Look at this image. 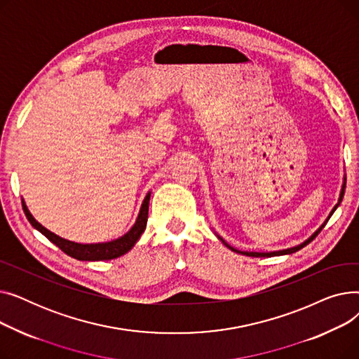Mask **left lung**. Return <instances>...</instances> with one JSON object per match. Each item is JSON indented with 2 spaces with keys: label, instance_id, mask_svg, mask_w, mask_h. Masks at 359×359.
<instances>
[{
  "label": "left lung",
  "instance_id": "8db88e82",
  "mask_svg": "<svg viewBox=\"0 0 359 359\" xmlns=\"http://www.w3.org/2000/svg\"><path fill=\"white\" fill-rule=\"evenodd\" d=\"M345 187H346V182H344V186H342V192H341V196H339V202H337V205L334 206V208H333V211L330 212V215L327 217V219L325 221V224L322 225V227H320L309 240H306L304 243H301L299 244V246H295V248H291V249H285V250H279V252H271V253H257V252H240V250H236V249H233L231 246H229V244L227 243H225L222 238H219L224 244H225V246H227L229 249H231L233 252H236V253H240V255H246V256H252V257H272V256H282V255H291V253H295V252H298L299 249H303L304 246H307V244L310 243V241H313L317 236H318V233L320 231H322L323 229H325V225L327 224V221H329V218L332 217V214L334 212V210L337 208V206H339V203H341L342 202V198H344V194H345Z\"/></svg>",
  "mask_w": 359,
  "mask_h": 359
}]
</instances>
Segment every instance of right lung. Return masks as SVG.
Instances as JSON below:
<instances>
[{"mask_svg":"<svg viewBox=\"0 0 359 359\" xmlns=\"http://www.w3.org/2000/svg\"><path fill=\"white\" fill-rule=\"evenodd\" d=\"M23 203V211L29 219V222L33 225L36 230H39L48 240H50L53 244H56L64 253L68 256L77 259V260H110V259H116L125 253H128L134 244L138 241L141 234L144 233L147 227V219H148V203H149V194L145 196L141 211L138 214L137 222L125 236L119 237L118 240L107 241V243H96V244H80V243H74L69 240H65L60 236H56L46 230L42 224L37 222L33 215L29 212L27 206L25 201Z\"/></svg>","mask_w":359,"mask_h":359,"instance_id":"1","label":"right lung"}]
</instances>
